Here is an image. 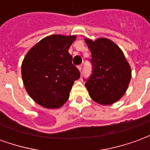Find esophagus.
I'll list each match as a JSON object with an SVG mask.
<instances>
[{
    "mask_svg": "<svg viewBox=\"0 0 150 150\" xmlns=\"http://www.w3.org/2000/svg\"><path fill=\"white\" fill-rule=\"evenodd\" d=\"M82 67H83V66H82V65H79L78 66V69L79 70V71H82Z\"/></svg>",
    "mask_w": 150,
    "mask_h": 150,
    "instance_id": "1",
    "label": "esophagus"
}]
</instances>
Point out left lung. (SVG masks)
<instances>
[{
  "label": "left lung",
  "instance_id": "1",
  "mask_svg": "<svg viewBox=\"0 0 150 150\" xmlns=\"http://www.w3.org/2000/svg\"><path fill=\"white\" fill-rule=\"evenodd\" d=\"M91 53L92 71L85 86L94 101L108 105L119 100L125 93L131 79V68L122 50L107 38L96 41L86 38Z\"/></svg>",
  "mask_w": 150,
  "mask_h": 150
}]
</instances>
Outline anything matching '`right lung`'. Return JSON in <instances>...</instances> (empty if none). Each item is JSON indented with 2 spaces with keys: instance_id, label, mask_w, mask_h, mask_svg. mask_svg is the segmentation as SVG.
I'll return each mask as SVG.
<instances>
[{
  "instance_id": "obj_1",
  "label": "right lung",
  "mask_w": 150,
  "mask_h": 150,
  "mask_svg": "<svg viewBox=\"0 0 150 150\" xmlns=\"http://www.w3.org/2000/svg\"><path fill=\"white\" fill-rule=\"evenodd\" d=\"M75 36L50 35L32 47L21 65L28 94L46 108H58L68 100L74 82L80 77L68 50Z\"/></svg>"
}]
</instances>
